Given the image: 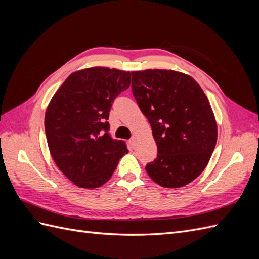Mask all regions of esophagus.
I'll list each match as a JSON object with an SVG mask.
<instances>
[{"mask_svg":"<svg viewBox=\"0 0 259 259\" xmlns=\"http://www.w3.org/2000/svg\"><path fill=\"white\" fill-rule=\"evenodd\" d=\"M130 145L132 146V148H135V146H136V138L135 137L130 139Z\"/></svg>","mask_w":259,"mask_h":259,"instance_id":"obj_1","label":"esophagus"}]
</instances>
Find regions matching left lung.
<instances>
[{"label":"left lung","mask_w":259,"mask_h":259,"mask_svg":"<svg viewBox=\"0 0 259 259\" xmlns=\"http://www.w3.org/2000/svg\"><path fill=\"white\" fill-rule=\"evenodd\" d=\"M132 91L151 125L158 155L146 171L158 185L179 188L197 178L217 142L209 101L190 75L173 70L132 72Z\"/></svg>","instance_id":"1"}]
</instances>
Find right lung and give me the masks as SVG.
<instances>
[{
  "instance_id": "add662e5",
  "label": "right lung",
  "mask_w": 259,
  "mask_h": 259,
  "mask_svg": "<svg viewBox=\"0 0 259 259\" xmlns=\"http://www.w3.org/2000/svg\"><path fill=\"white\" fill-rule=\"evenodd\" d=\"M130 84L128 71L93 67L70 74L53 96L45 113L46 139L56 165L75 186H103L128 152L123 140L109 134L108 119Z\"/></svg>"
}]
</instances>
